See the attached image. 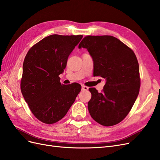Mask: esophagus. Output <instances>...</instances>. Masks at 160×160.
<instances>
[{
  "mask_svg": "<svg viewBox=\"0 0 160 160\" xmlns=\"http://www.w3.org/2000/svg\"><path fill=\"white\" fill-rule=\"evenodd\" d=\"M88 89V87H86V86H84V85L82 86V91H87Z\"/></svg>",
  "mask_w": 160,
  "mask_h": 160,
  "instance_id": "esophagus-1",
  "label": "esophagus"
}]
</instances>
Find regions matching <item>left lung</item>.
<instances>
[{
	"label": "left lung",
	"instance_id": "8db88e82",
	"mask_svg": "<svg viewBox=\"0 0 160 160\" xmlns=\"http://www.w3.org/2000/svg\"><path fill=\"white\" fill-rule=\"evenodd\" d=\"M79 48H87L93 60L94 76L105 80L102 92L90 88L88 109L92 119L105 126L124 119L136 101L141 81L139 65L132 49L112 36H87Z\"/></svg>",
	"mask_w": 160,
	"mask_h": 160
}]
</instances>
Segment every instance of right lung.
Returning <instances> with one entry per match:
<instances>
[{
    "label": "right lung",
    "mask_w": 160,
    "mask_h": 160,
    "mask_svg": "<svg viewBox=\"0 0 160 160\" xmlns=\"http://www.w3.org/2000/svg\"><path fill=\"white\" fill-rule=\"evenodd\" d=\"M82 37L48 36L34 44L25 57L22 93L34 116L45 124H54L62 119L81 91V85L76 82L61 84L59 76Z\"/></svg>",
    "instance_id": "right-lung-1"
}]
</instances>
